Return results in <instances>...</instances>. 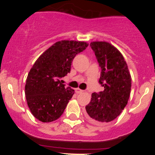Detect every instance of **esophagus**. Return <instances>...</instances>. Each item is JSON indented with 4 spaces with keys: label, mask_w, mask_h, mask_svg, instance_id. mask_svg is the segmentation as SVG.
<instances>
[{
    "label": "esophagus",
    "mask_w": 155,
    "mask_h": 155,
    "mask_svg": "<svg viewBox=\"0 0 155 155\" xmlns=\"http://www.w3.org/2000/svg\"><path fill=\"white\" fill-rule=\"evenodd\" d=\"M75 91H76V94H80V93H82L84 91L82 90V89H80V88H76L75 89Z\"/></svg>",
    "instance_id": "obj_1"
}]
</instances>
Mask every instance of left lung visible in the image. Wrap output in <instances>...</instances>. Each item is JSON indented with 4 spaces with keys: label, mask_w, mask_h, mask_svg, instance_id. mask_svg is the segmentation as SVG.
<instances>
[{
    "label": "left lung",
    "mask_w": 155,
    "mask_h": 155,
    "mask_svg": "<svg viewBox=\"0 0 155 155\" xmlns=\"http://www.w3.org/2000/svg\"><path fill=\"white\" fill-rule=\"evenodd\" d=\"M90 46L101 68L99 83L104 91L92 94L85 114L94 124H105L115 119L127 104L131 76L122 54L111 43L94 41Z\"/></svg>",
    "instance_id": "8db88e82"
}]
</instances>
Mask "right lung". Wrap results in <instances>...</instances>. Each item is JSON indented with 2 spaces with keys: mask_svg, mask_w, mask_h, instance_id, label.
Instances as JSON below:
<instances>
[{
  "mask_svg": "<svg viewBox=\"0 0 155 155\" xmlns=\"http://www.w3.org/2000/svg\"><path fill=\"white\" fill-rule=\"evenodd\" d=\"M88 46L86 42L61 40L50 46L37 58L28 75L25 97L30 111L42 122H51L63 114L74 94L60 79L70 73L77 54Z\"/></svg>",
  "mask_w": 155,
  "mask_h": 155,
  "instance_id": "add662e5",
  "label": "right lung"
}]
</instances>
